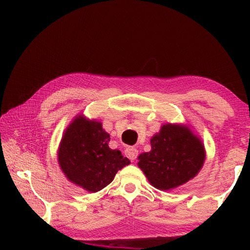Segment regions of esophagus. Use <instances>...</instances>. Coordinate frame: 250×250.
Masks as SVG:
<instances>
[{"instance_id":"esophagus-1","label":"esophagus","mask_w":250,"mask_h":250,"mask_svg":"<svg viewBox=\"0 0 250 250\" xmlns=\"http://www.w3.org/2000/svg\"><path fill=\"white\" fill-rule=\"evenodd\" d=\"M125 155L128 156V158H129L131 161H133V160L137 159L139 151H138L137 149H135V147H133V146H129V147H126V149H125Z\"/></svg>"}]
</instances>
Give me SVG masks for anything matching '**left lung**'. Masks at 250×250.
<instances>
[{
    "label": "left lung",
    "instance_id": "obj_1",
    "mask_svg": "<svg viewBox=\"0 0 250 250\" xmlns=\"http://www.w3.org/2000/svg\"><path fill=\"white\" fill-rule=\"evenodd\" d=\"M150 142L151 151L139 155L138 167L150 184L162 191L185 184L204 164V145L188 126L163 125Z\"/></svg>",
    "mask_w": 250,
    "mask_h": 250
}]
</instances>
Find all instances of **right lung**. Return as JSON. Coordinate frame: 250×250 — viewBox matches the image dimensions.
Returning <instances> with one entry per match:
<instances>
[{"mask_svg":"<svg viewBox=\"0 0 250 250\" xmlns=\"http://www.w3.org/2000/svg\"><path fill=\"white\" fill-rule=\"evenodd\" d=\"M110 135L100 121L77 116L66 129L58 149V163L71 183L96 193L115 179L130 161L109 147Z\"/></svg>","mask_w":250,"mask_h":250,"instance_id":"right-lung-1","label":"right lung"}]
</instances>
